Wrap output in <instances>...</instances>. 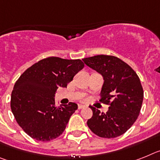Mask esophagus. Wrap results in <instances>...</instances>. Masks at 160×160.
<instances>
[{"instance_id":"obj_1","label":"esophagus","mask_w":160,"mask_h":160,"mask_svg":"<svg viewBox=\"0 0 160 160\" xmlns=\"http://www.w3.org/2000/svg\"><path fill=\"white\" fill-rule=\"evenodd\" d=\"M85 105H81V104H79L78 105V109H84V108H85Z\"/></svg>"}]
</instances>
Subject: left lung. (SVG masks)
I'll list each match as a JSON object with an SVG mask.
<instances>
[{"mask_svg": "<svg viewBox=\"0 0 160 160\" xmlns=\"http://www.w3.org/2000/svg\"><path fill=\"white\" fill-rule=\"evenodd\" d=\"M83 61L103 76L99 101L109 105L106 113L90 106L92 117L87 122L88 126L101 138L118 137L131 127L139 115L143 100L139 77L131 67L113 55H95Z\"/></svg>", "mask_w": 160, "mask_h": 160, "instance_id": "1", "label": "left lung"}]
</instances>
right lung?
<instances>
[{
    "mask_svg": "<svg viewBox=\"0 0 160 160\" xmlns=\"http://www.w3.org/2000/svg\"><path fill=\"white\" fill-rule=\"evenodd\" d=\"M84 67L80 59L47 57L26 69L11 93L10 107L18 124L34 139L51 141L63 134L77 105L56 106L57 88H67Z\"/></svg>",
    "mask_w": 160,
    "mask_h": 160,
    "instance_id": "add662e5",
    "label": "right lung"
}]
</instances>
